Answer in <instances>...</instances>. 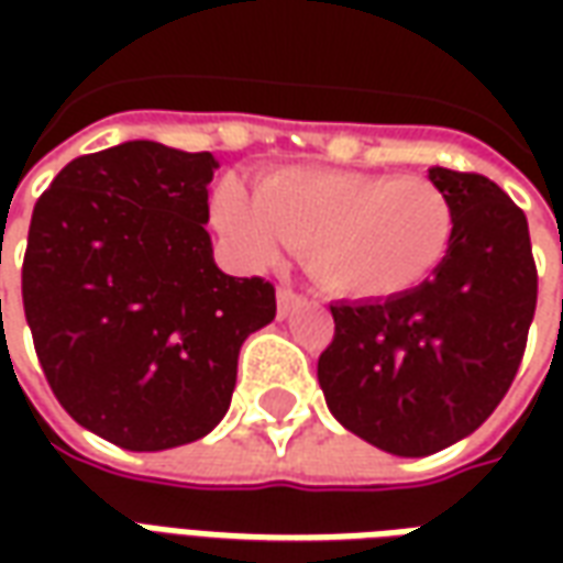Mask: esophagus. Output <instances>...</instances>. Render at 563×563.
I'll use <instances>...</instances> for the list:
<instances>
[{
  "label": "esophagus",
  "instance_id": "1",
  "mask_svg": "<svg viewBox=\"0 0 563 563\" xmlns=\"http://www.w3.org/2000/svg\"><path fill=\"white\" fill-rule=\"evenodd\" d=\"M298 305H301V295L292 292V289H286V286L277 289V313H280V317H289V310Z\"/></svg>",
  "mask_w": 563,
  "mask_h": 563
}]
</instances>
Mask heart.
Here are the masks:
<instances>
[{
	"mask_svg": "<svg viewBox=\"0 0 563 563\" xmlns=\"http://www.w3.org/2000/svg\"><path fill=\"white\" fill-rule=\"evenodd\" d=\"M217 225L246 265L305 246L307 271L338 298H391L434 274L455 238L452 198L428 177L283 168L258 192L225 180Z\"/></svg>",
	"mask_w": 563,
	"mask_h": 563,
	"instance_id": "b5f03b06",
	"label": "heart"
}]
</instances>
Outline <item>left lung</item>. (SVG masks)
<instances>
[{
    "label": "left lung",
    "instance_id": "8db88e82",
    "mask_svg": "<svg viewBox=\"0 0 563 563\" xmlns=\"http://www.w3.org/2000/svg\"><path fill=\"white\" fill-rule=\"evenodd\" d=\"M455 208L443 265L383 301L331 305L319 355L331 416L383 452L422 459L495 413L525 355L537 265L528 220L483 174L431 168Z\"/></svg>",
    "mask_w": 563,
    "mask_h": 563
}]
</instances>
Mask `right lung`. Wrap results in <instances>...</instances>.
I'll return each instance as SVG.
<instances>
[{
	"instance_id": "obj_1",
	"label": "right lung",
	"mask_w": 563,
	"mask_h": 563,
	"mask_svg": "<svg viewBox=\"0 0 563 563\" xmlns=\"http://www.w3.org/2000/svg\"><path fill=\"white\" fill-rule=\"evenodd\" d=\"M217 159L126 141L71 159L35 201L23 310L56 401L114 446L159 452L229 410L244 341L274 286L213 262Z\"/></svg>"
}]
</instances>
